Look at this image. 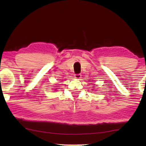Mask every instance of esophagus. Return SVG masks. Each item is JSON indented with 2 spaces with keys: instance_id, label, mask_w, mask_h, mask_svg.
I'll return each instance as SVG.
<instances>
[{
  "instance_id": "1",
  "label": "esophagus",
  "mask_w": 146,
  "mask_h": 146,
  "mask_svg": "<svg viewBox=\"0 0 146 146\" xmlns=\"http://www.w3.org/2000/svg\"><path fill=\"white\" fill-rule=\"evenodd\" d=\"M75 78L78 80H79L81 78V74H76V75H75Z\"/></svg>"
}]
</instances>
